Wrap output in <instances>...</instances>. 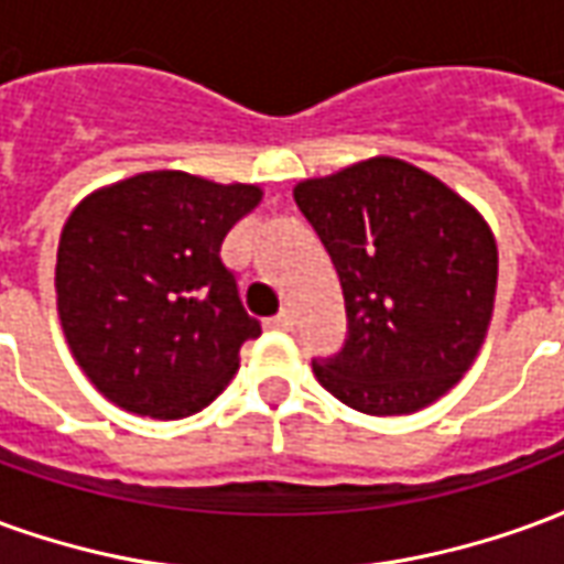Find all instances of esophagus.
<instances>
[{"label":"esophagus","instance_id":"34e87169","mask_svg":"<svg viewBox=\"0 0 564 564\" xmlns=\"http://www.w3.org/2000/svg\"><path fill=\"white\" fill-rule=\"evenodd\" d=\"M293 323H295L293 311H286V307H283V311H281V314H278V317H271V319H269L271 329H281V332H290V329H293Z\"/></svg>","mask_w":564,"mask_h":564}]
</instances>
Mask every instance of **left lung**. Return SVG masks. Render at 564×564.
<instances>
[{
  "label": "left lung",
  "mask_w": 564,
  "mask_h": 564,
  "mask_svg": "<svg viewBox=\"0 0 564 564\" xmlns=\"http://www.w3.org/2000/svg\"><path fill=\"white\" fill-rule=\"evenodd\" d=\"M338 271L347 341L314 375L354 411H423L471 368L492 319V229L435 174L392 156L293 189Z\"/></svg>",
  "instance_id": "1"
}]
</instances>
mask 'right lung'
Instances as JSON below:
<instances>
[{
	"label": "right lung",
	"instance_id": "obj_1",
	"mask_svg": "<svg viewBox=\"0 0 564 564\" xmlns=\"http://www.w3.org/2000/svg\"><path fill=\"white\" fill-rule=\"evenodd\" d=\"M262 198L257 184L144 172L68 214L56 250V311L68 350L108 402L181 420L208 408L257 338L220 245Z\"/></svg>",
	"mask_w": 564,
	"mask_h": 564
}]
</instances>
